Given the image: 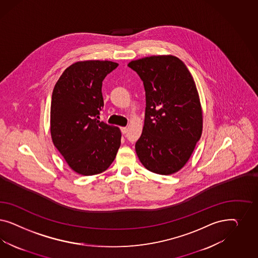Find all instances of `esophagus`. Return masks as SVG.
I'll use <instances>...</instances> for the list:
<instances>
[{
	"mask_svg": "<svg viewBox=\"0 0 258 258\" xmlns=\"http://www.w3.org/2000/svg\"><path fill=\"white\" fill-rule=\"evenodd\" d=\"M121 132H122L123 134H125V133H127V128L125 126H123V127H121Z\"/></svg>",
	"mask_w": 258,
	"mask_h": 258,
	"instance_id": "1",
	"label": "esophagus"
}]
</instances>
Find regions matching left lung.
Segmentation results:
<instances>
[{
	"label": "left lung",
	"instance_id": "left-lung-1",
	"mask_svg": "<svg viewBox=\"0 0 258 258\" xmlns=\"http://www.w3.org/2000/svg\"><path fill=\"white\" fill-rule=\"evenodd\" d=\"M146 91L143 133L135 150L149 171L170 175L187 163L203 133V110L195 81L174 55H151L127 64Z\"/></svg>",
	"mask_w": 258,
	"mask_h": 258
}]
</instances>
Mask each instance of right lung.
Here are the masks:
<instances>
[{
	"instance_id": "add662e5",
	"label": "right lung",
	"mask_w": 258,
	"mask_h": 258,
	"mask_svg": "<svg viewBox=\"0 0 258 258\" xmlns=\"http://www.w3.org/2000/svg\"><path fill=\"white\" fill-rule=\"evenodd\" d=\"M118 63H74L55 83L51 101V136L55 148L75 172L99 174L114 161L121 145L117 126L99 121L104 106L102 82Z\"/></svg>"
}]
</instances>
